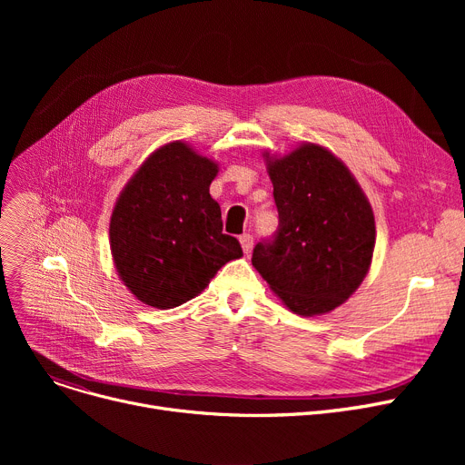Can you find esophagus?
Returning a JSON list of instances; mask_svg holds the SVG:
<instances>
[{
    "label": "esophagus",
    "mask_w": 465,
    "mask_h": 465,
    "mask_svg": "<svg viewBox=\"0 0 465 465\" xmlns=\"http://www.w3.org/2000/svg\"><path fill=\"white\" fill-rule=\"evenodd\" d=\"M239 241H241L242 251H245V254H249V252L252 251V245H254V237H252L251 233H242V235L239 237Z\"/></svg>",
    "instance_id": "34e87169"
}]
</instances>
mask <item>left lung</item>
<instances>
[{
	"mask_svg": "<svg viewBox=\"0 0 465 465\" xmlns=\"http://www.w3.org/2000/svg\"><path fill=\"white\" fill-rule=\"evenodd\" d=\"M279 228L252 265L302 316L339 307L360 286L375 249L371 205L351 171L322 146L303 144L267 163Z\"/></svg>",
	"mask_w": 465,
	"mask_h": 465,
	"instance_id": "8db88e82",
	"label": "left lung"
}]
</instances>
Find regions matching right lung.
Returning a JSON list of instances; mask_svg holds the SVG:
<instances>
[{
	"label": "right lung",
	"instance_id": "right-lung-1",
	"mask_svg": "<svg viewBox=\"0 0 465 465\" xmlns=\"http://www.w3.org/2000/svg\"><path fill=\"white\" fill-rule=\"evenodd\" d=\"M216 163L177 141L146 160L114 205L111 252L120 279L151 307L173 309L198 296L216 272L242 256L223 233L209 186Z\"/></svg>",
	"mask_w": 465,
	"mask_h": 465
}]
</instances>
